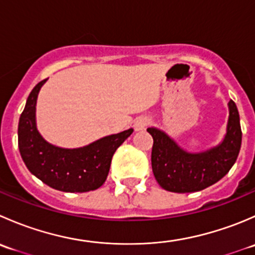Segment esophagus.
Here are the masks:
<instances>
[{"instance_id":"34e87169","label":"esophagus","mask_w":255,"mask_h":255,"mask_svg":"<svg viewBox=\"0 0 255 255\" xmlns=\"http://www.w3.org/2000/svg\"><path fill=\"white\" fill-rule=\"evenodd\" d=\"M150 123V120H149L146 116H140V117H138L137 120H135L134 122V128L135 130H142L144 128L146 127V126Z\"/></svg>"}]
</instances>
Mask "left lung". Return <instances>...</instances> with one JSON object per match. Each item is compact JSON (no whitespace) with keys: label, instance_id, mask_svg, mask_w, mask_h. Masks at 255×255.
Segmentation results:
<instances>
[{"label":"left lung","instance_id":"8db88e82","mask_svg":"<svg viewBox=\"0 0 255 255\" xmlns=\"http://www.w3.org/2000/svg\"><path fill=\"white\" fill-rule=\"evenodd\" d=\"M230 118L223 142L204 153H187L156 128H148L153 137L151 169L158 184L166 191H201L222 179L237 160L242 144L239 113L235 102H228Z\"/></svg>","mask_w":255,"mask_h":255}]
</instances>
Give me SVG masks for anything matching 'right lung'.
I'll list each match as a JSON object with an SVG mask.
<instances>
[{
  "label": "right lung",
  "mask_w": 255,
  "mask_h": 255,
  "mask_svg": "<svg viewBox=\"0 0 255 255\" xmlns=\"http://www.w3.org/2000/svg\"><path fill=\"white\" fill-rule=\"evenodd\" d=\"M38 82L27 99L18 123V148L28 170L59 191L86 192L106 181L112 156L133 129L107 135L84 148L64 149L45 142L35 126V104L43 84Z\"/></svg>",
  "instance_id": "add662e5"
}]
</instances>
